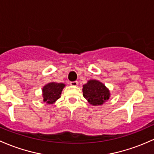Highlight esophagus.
Here are the masks:
<instances>
[{
    "label": "esophagus",
    "mask_w": 154,
    "mask_h": 154,
    "mask_svg": "<svg viewBox=\"0 0 154 154\" xmlns=\"http://www.w3.org/2000/svg\"><path fill=\"white\" fill-rule=\"evenodd\" d=\"M70 85L72 86H77L78 85V82L77 81H74V82H71Z\"/></svg>",
    "instance_id": "1"
}]
</instances>
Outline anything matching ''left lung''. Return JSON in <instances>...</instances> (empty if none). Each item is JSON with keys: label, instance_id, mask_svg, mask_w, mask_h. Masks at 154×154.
<instances>
[{"label": "left lung", "instance_id": "obj_1", "mask_svg": "<svg viewBox=\"0 0 154 154\" xmlns=\"http://www.w3.org/2000/svg\"><path fill=\"white\" fill-rule=\"evenodd\" d=\"M83 96L89 104L94 106L102 105L109 100L110 91L102 82L90 80L82 86Z\"/></svg>", "mask_w": 154, "mask_h": 154}]
</instances>
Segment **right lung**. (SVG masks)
<instances>
[{
    "instance_id": "right-lung-1",
    "label": "right lung",
    "mask_w": 154,
    "mask_h": 154,
    "mask_svg": "<svg viewBox=\"0 0 154 154\" xmlns=\"http://www.w3.org/2000/svg\"><path fill=\"white\" fill-rule=\"evenodd\" d=\"M66 85L64 83L51 82L47 83L42 88V97L43 102L47 104H52L60 98V95Z\"/></svg>"
}]
</instances>
